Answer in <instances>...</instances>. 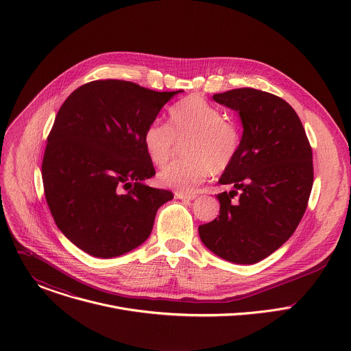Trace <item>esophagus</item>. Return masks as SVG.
I'll return each instance as SVG.
<instances>
[{"label":"esophagus","mask_w":351,"mask_h":351,"mask_svg":"<svg viewBox=\"0 0 351 351\" xmlns=\"http://www.w3.org/2000/svg\"><path fill=\"white\" fill-rule=\"evenodd\" d=\"M175 197L179 199H194L195 194H183V193H175Z\"/></svg>","instance_id":"1"}]
</instances>
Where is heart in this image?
<instances>
[{
	"instance_id": "b5f03b06",
	"label": "heart",
	"mask_w": 351,
	"mask_h": 351,
	"mask_svg": "<svg viewBox=\"0 0 351 351\" xmlns=\"http://www.w3.org/2000/svg\"><path fill=\"white\" fill-rule=\"evenodd\" d=\"M199 95H189L168 111V123L152 122L143 133L144 152L157 167L172 157L176 140L184 144L183 161H173L158 173L161 184L183 194L197 190L208 175L222 173L236 161L241 130L234 119Z\"/></svg>"
}]
</instances>
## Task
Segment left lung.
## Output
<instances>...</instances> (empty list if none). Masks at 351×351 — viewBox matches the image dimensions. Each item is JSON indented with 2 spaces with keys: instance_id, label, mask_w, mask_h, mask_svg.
Returning a JSON list of instances; mask_svg holds the SVG:
<instances>
[{
  "instance_id": "obj_1",
  "label": "left lung",
  "mask_w": 351,
  "mask_h": 351,
  "mask_svg": "<svg viewBox=\"0 0 351 351\" xmlns=\"http://www.w3.org/2000/svg\"><path fill=\"white\" fill-rule=\"evenodd\" d=\"M213 98L239 112L243 136L236 161L219 179L233 190L217 195L219 217L199 225L198 234L218 257L256 264L289 240L306 213L314 180L311 145L280 97L244 87Z\"/></svg>"
}]
</instances>
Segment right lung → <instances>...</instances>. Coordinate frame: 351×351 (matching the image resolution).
<instances>
[{
    "label": "right lung",
    "instance_id": "obj_1",
    "mask_svg": "<svg viewBox=\"0 0 351 351\" xmlns=\"http://www.w3.org/2000/svg\"><path fill=\"white\" fill-rule=\"evenodd\" d=\"M182 91L94 80L60 108L43 157L44 194L60 230L87 254L112 258L138 247L158 208L173 198L144 184L156 169L143 133Z\"/></svg>",
    "mask_w": 351,
    "mask_h": 351
}]
</instances>
